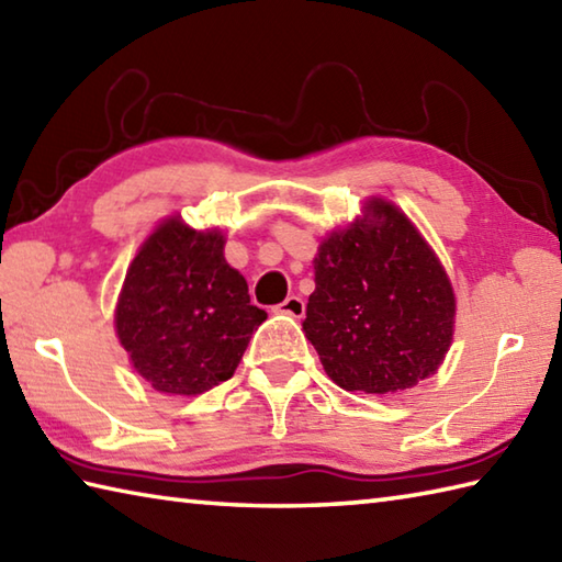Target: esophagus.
<instances>
[{"label": "esophagus", "mask_w": 562, "mask_h": 562, "mask_svg": "<svg viewBox=\"0 0 562 562\" xmlns=\"http://www.w3.org/2000/svg\"><path fill=\"white\" fill-rule=\"evenodd\" d=\"M274 310H278L280 314H288V316H294V318H302V316H304V312H306V304H304L302 296L292 294V296H288V300H284L282 304L274 306Z\"/></svg>", "instance_id": "esophagus-1"}]
</instances>
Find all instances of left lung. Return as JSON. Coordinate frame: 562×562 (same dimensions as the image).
I'll return each mask as SVG.
<instances>
[{"label":"left lung","instance_id":"left-lung-1","mask_svg":"<svg viewBox=\"0 0 562 562\" xmlns=\"http://www.w3.org/2000/svg\"><path fill=\"white\" fill-rule=\"evenodd\" d=\"M304 336L338 387L409 390L434 375L453 338L456 296L446 270L397 206L328 236L314 258Z\"/></svg>","mask_w":562,"mask_h":562}]
</instances>
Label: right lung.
<instances>
[{
	"label": "right lung",
	"mask_w": 562,
	"mask_h": 562,
	"mask_svg": "<svg viewBox=\"0 0 562 562\" xmlns=\"http://www.w3.org/2000/svg\"><path fill=\"white\" fill-rule=\"evenodd\" d=\"M266 318L250 304L244 274L224 260V236L170 218L131 262L116 334L140 378L190 397L234 375Z\"/></svg>",
	"instance_id": "1"
}]
</instances>
